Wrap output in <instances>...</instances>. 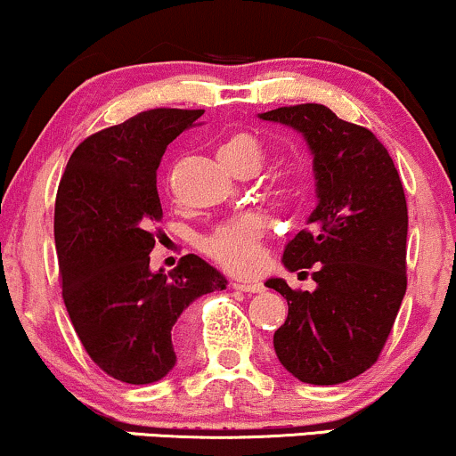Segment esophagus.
I'll return each mask as SVG.
<instances>
[{"mask_svg": "<svg viewBox=\"0 0 456 456\" xmlns=\"http://www.w3.org/2000/svg\"><path fill=\"white\" fill-rule=\"evenodd\" d=\"M233 289L242 290V293H261L263 284H259V282H233Z\"/></svg>", "mask_w": 456, "mask_h": 456, "instance_id": "34e87169", "label": "esophagus"}]
</instances>
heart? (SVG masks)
I'll return each mask as SVG.
<instances>
[{"instance_id": "heart-1", "label": "heart", "mask_w": 456, "mask_h": 456, "mask_svg": "<svg viewBox=\"0 0 456 456\" xmlns=\"http://www.w3.org/2000/svg\"><path fill=\"white\" fill-rule=\"evenodd\" d=\"M218 159L224 167L240 174L244 169H259L265 161V148L256 135L233 134L218 148ZM301 175L295 167H281L272 174L270 193L273 200L289 201L299 193ZM265 233V223L256 214H240L232 221L218 224L206 235L201 248L218 265L233 273H250L261 263V238Z\"/></svg>"}]
</instances>
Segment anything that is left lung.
Returning <instances> with one entry per match:
<instances>
[{"instance_id": "obj_1", "label": "left lung", "mask_w": 456, "mask_h": 456, "mask_svg": "<svg viewBox=\"0 0 456 456\" xmlns=\"http://www.w3.org/2000/svg\"><path fill=\"white\" fill-rule=\"evenodd\" d=\"M261 118L304 134L318 180L316 210L282 256L290 272L314 267L318 287L310 293L281 278L265 282L289 304L273 348L301 382L339 385L376 363L408 287L402 178L370 129L321 103L282 106Z\"/></svg>"}]
</instances>
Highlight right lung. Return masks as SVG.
Returning a JSON list of instances; mask_svg holds the SVG:
<instances>
[{
  "label": "right lung",
  "mask_w": 456,
  "mask_h": 456,
  "mask_svg": "<svg viewBox=\"0 0 456 456\" xmlns=\"http://www.w3.org/2000/svg\"><path fill=\"white\" fill-rule=\"evenodd\" d=\"M204 110L155 108L89 135L71 152L54 201L59 281L91 361L127 385L161 380L175 363L183 312L224 278L197 255L151 273L161 218L157 169L167 144Z\"/></svg>",
  "instance_id": "right-lung-1"
}]
</instances>
